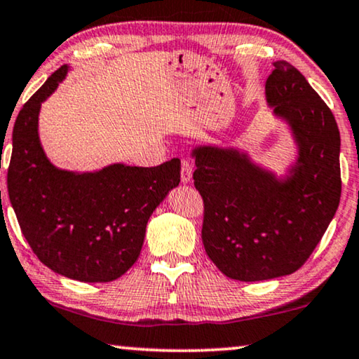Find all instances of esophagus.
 <instances>
[{"instance_id": "obj_1", "label": "esophagus", "mask_w": 359, "mask_h": 359, "mask_svg": "<svg viewBox=\"0 0 359 359\" xmlns=\"http://www.w3.org/2000/svg\"><path fill=\"white\" fill-rule=\"evenodd\" d=\"M192 178V165L188 162V160H183L181 162V181L183 183H189Z\"/></svg>"}]
</instances>
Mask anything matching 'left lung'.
<instances>
[{"label": "left lung", "instance_id": "8db88e82", "mask_svg": "<svg viewBox=\"0 0 359 359\" xmlns=\"http://www.w3.org/2000/svg\"><path fill=\"white\" fill-rule=\"evenodd\" d=\"M266 98L298 150L278 176L246 150L192 149L204 199L202 243L222 273L240 282L290 275L308 261L339 209L340 133L329 107L287 61L273 63Z\"/></svg>", "mask_w": 359, "mask_h": 359}]
</instances>
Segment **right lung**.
I'll return each instance as SVG.
<instances>
[{"instance_id":"obj_1","label":"right lung","mask_w":359,"mask_h":359,"mask_svg":"<svg viewBox=\"0 0 359 359\" xmlns=\"http://www.w3.org/2000/svg\"><path fill=\"white\" fill-rule=\"evenodd\" d=\"M67 71V65L55 71L15 118L8 194L22 235L46 267L79 282H111L137 261L150 215L180 184L181 162L55 167L41 147L39 115Z\"/></svg>"}]
</instances>
